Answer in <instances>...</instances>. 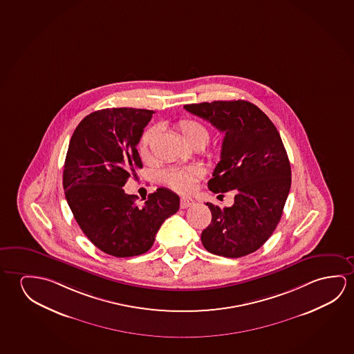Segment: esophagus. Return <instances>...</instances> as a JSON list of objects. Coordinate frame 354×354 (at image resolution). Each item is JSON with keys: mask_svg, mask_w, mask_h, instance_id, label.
I'll use <instances>...</instances> for the list:
<instances>
[{"mask_svg": "<svg viewBox=\"0 0 354 354\" xmlns=\"http://www.w3.org/2000/svg\"><path fill=\"white\" fill-rule=\"evenodd\" d=\"M194 203H195V201L190 197H181L180 198V207L181 208H187V207L192 206Z\"/></svg>", "mask_w": 354, "mask_h": 354, "instance_id": "esophagus-1", "label": "esophagus"}]
</instances>
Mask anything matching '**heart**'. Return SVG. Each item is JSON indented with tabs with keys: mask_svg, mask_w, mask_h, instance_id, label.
<instances>
[{
	"mask_svg": "<svg viewBox=\"0 0 354 354\" xmlns=\"http://www.w3.org/2000/svg\"><path fill=\"white\" fill-rule=\"evenodd\" d=\"M178 130L183 140L190 145L191 147L206 146L209 140V129L198 120L184 119L178 122ZM159 132L158 126H152L145 131L140 141V151L142 156H147L148 148L153 140L157 137ZM213 156V153H211ZM201 170L196 167L186 169H169L162 174L164 183L178 192H190L196 184L197 180L201 178Z\"/></svg>",
	"mask_w": 354,
	"mask_h": 354,
	"instance_id": "1",
	"label": "heart"
}]
</instances>
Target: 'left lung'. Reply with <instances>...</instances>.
Masks as SVG:
<instances>
[{"label": "left lung", "mask_w": 354, "mask_h": 354, "mask_svg": "<svg viewBox=\"0 0 354 354\" xmlns=\"http://www.w3.org/2000/svg\"><path fill=\"white\" fill-rule=\"evenodd\" d=\"M184 108L224 132L221 160L208 189L235 192L233 206L207 202L212 221L202 232V244L214 255H249L272 235L288 197L292 171L282 138L267 115L246 100Z\"/></svg>", "instance_id": "left-lung-1"}]
</instances>
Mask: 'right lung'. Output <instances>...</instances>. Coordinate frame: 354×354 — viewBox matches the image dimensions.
Returning a JSON list of instances; mask_svg holds the SVG:
<instances>
[{
	"instance_id": "obj_1",
	"label": "right lung",
	"mask_w": 354,
	"mask_h": 354,
	"mask_svg": "<svg viewBox=\"0 0 354 354\" xmlns=\"http://www.w3.org/2000/svg\"><path fill=\"white\" fill-rule=\"evenodd\" d=\"M152 110L102 109L87 115L73 132L66 154L64 189L73 217L98 249L115 257L141 255L152 248L180 198L159 187L143 206L124 187L142 168L137 145Z\"/></svg>"
}]
</instances>
